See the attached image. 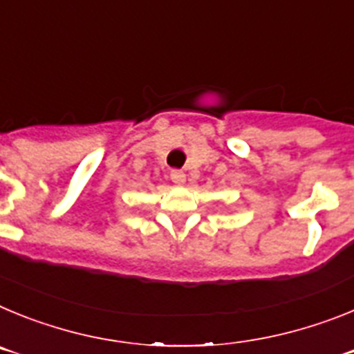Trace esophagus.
Returning <instances> with one entry per match:
<instances>
[{"instance_id":"esophagus-1","label":"esophagus","mask_w":354,"mask_h":354,"mask_svg":"<svg viewBox=\"0 0 354 354\" xmlns=\"http://www.w3.org/2000/svg\"><path fill=\"white\" fill-rule=\"evenodd\" d=\"M170 179H171V183H175V184H184L186 183V174L180 170H171Z\"/></svg>"}]
</instances>
